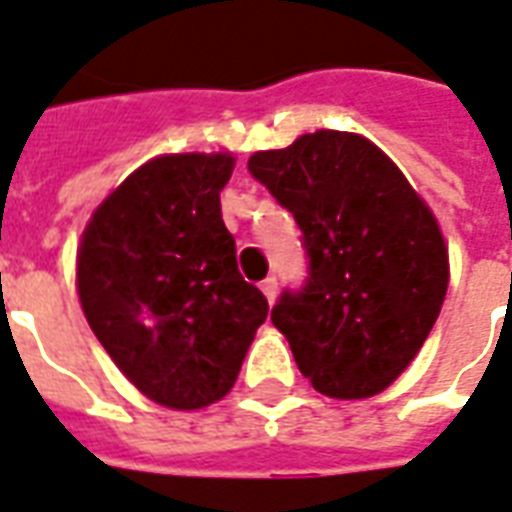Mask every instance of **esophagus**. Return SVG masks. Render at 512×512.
I'll use <instances>...</instances> for the list:
<instances>
[{
    "label": "esophagus",
    "mask_w": 512,
    "mask_h": 512,
    "mask_svg": "<svg viewBox=\"0 0 512 512\" xmlns=\"http://www.w3.org/2000/svg\"><path fill=\"white\" fill-rule=\"evenodd\" d=\"M262 292H264V297H267V303L273 306L275 295H278V278H275V275H270V278H264V281H262Z\"/></svg>",
    "instance_id": "obj_1"
}]
</instances>
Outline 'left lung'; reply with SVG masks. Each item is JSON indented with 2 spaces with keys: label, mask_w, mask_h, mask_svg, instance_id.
I'll return each instance as SVG.
<instances>
[{
  "label": "left lung",
  "mask_w": 512,
  "mask_h": 512,
  "mask_svg": "<svg viewBox=\"0 0 512 512\" xmlns=\"http://www.w3.org/2000/svg\"><path fill=\"white\" fill-rule=\"evenodd\" d=\"M248 170L303 231L306 284L284 289L270 314L297 369L325 397L380 394L422 350L447 295L436 217L361 134H303L256 151Z\"/></svg>",
  "instance_id": "left-lung-1"
}]
</instances>
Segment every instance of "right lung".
Here are the masks:
<instances>
[{
  "mask_svg": "<svg viewBox=\"0 0 512 512\" xmlns=\"http://www.w3.org/2000/svg\"><path fill=\"white\" fill-rule=\"evenodd\" d=\"M231 154L146 162L93 212L76 253L79 303L126 378L176 411L223 400L267 297L237 270L220 215Z\"/></svg>",
  "mask_w": 512,
  "mask_h": 512,
  "instance_id": "right-lung-1",
  "label": "right lung"
}]
</instances>
